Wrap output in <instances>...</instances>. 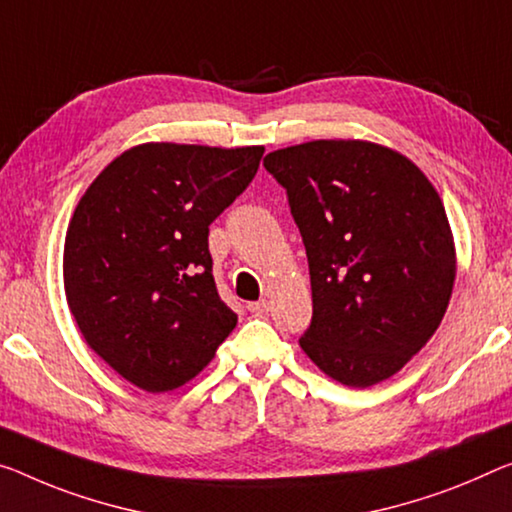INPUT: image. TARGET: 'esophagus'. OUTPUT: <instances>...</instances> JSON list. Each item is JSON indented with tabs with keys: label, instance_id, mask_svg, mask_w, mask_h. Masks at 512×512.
<instances>
[{
	"label": "esophagus",
	"instance_id": "34e87169",
	"mask_svg": "<svg viewBox=\"0 0 512 512\" xmlns=\"http://www.w3.org/2000/svg\"><path fill=\"white\" fill-rule=\"evenodd\" d=\"M247 309H249L251 313H256V316H261V313H265V311H270V302H267V300L249 302V304H247Z\"/></svg>",
	"mask_w": 512,
	"mask_h": 512
}]
</instances>
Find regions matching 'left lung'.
I'll list each match as a JSON object with an SVG mask.
<instances>
[{"instance_id": "left-lung-1", "label": "left lung", "mask_w": 512, "mask_h": 512, "mask_svg": "<svg viewBox=\"0 0 512 512\" xmlns=\"http://www.w3.org/2000/svg\"><path fill=\"white\" fill-rule=\"evenodd\" d=\"M263 164L286 187L309 258L306 357L345 387L389 380L451 302L458 261L437 190L410 157L364 139L306 141Z\"/></svg>"}]
</instances>
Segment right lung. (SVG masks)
<instances>
[{"label":"right lung","mask_w":512,"mask_h":512,"mask_svg":"<svg viewBox=\"0 0 512 512\" xmlns=\"http://www.w3.org/2000/svg\"><path fill=\"white\" fill-rule=\"evenodd\" d=\"M263 153L148 141L109 162L77 203L64 245L68 309L89 348L135 387H183L233 332L208 226L245 192Z\"/></svg>","instance_id":"add662e5"}]
</instances>
